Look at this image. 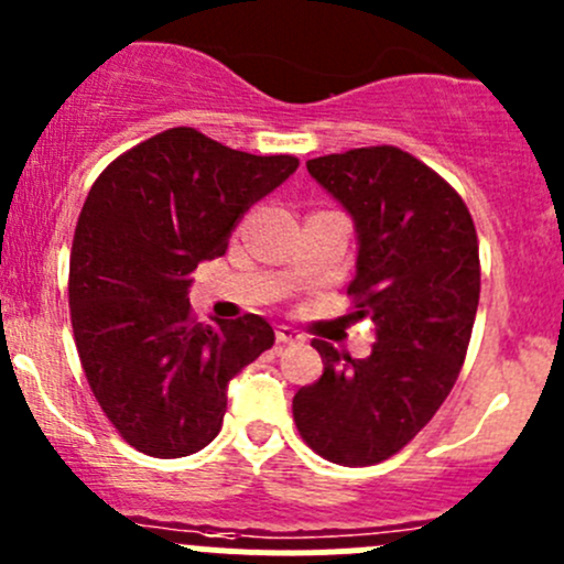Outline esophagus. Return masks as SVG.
<instances>
[{"instance_id":"1","label":"esophagus","mask_w":564,"mask_h":564,"mask_svg":"<svg viewBox=\"0 0 564 564\" xmlns=\"http://www.w3.org/2000/svg\"><path fill=\"white\" fill-rule=\"evenodd\" d=\"M275 338L278 344H303V335H300L294 327H289V324H278Z\"/></svg>"}]
</instances>
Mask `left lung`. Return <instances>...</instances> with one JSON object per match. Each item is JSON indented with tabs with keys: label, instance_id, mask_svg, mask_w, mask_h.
Listing matches in <instances>:
<instances>
[{
	"label": "left lung",
	"instance_id": "obj_1",
	"mask_svg": "<svg viewBox=\"0 0 564 564\" xmlns=\"http://www.w3.org/2000/svg\"><path fill=\"white\" fill-rule=\"evenodd\" d=\"M355 220L346 292L377 324L366 360L314 340L324 373L292 401L300 436L344 466L390 458L425 429L464 366L480 300V253L460 196L398 147H362L305 163Z\"/></svg>",
	"mask_w": 564,
	"mask_h": 564
}]
</instances>
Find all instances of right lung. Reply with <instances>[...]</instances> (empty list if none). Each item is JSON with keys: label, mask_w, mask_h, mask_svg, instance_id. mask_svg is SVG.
Instances as JSON below:
<instances>
[{"label": "right lung", "mask_w": 564, "mask_h": 564, "mask_svg": "<svg viewBox=\"0 0 564 564\" xmlns=\"http://www.w3.org/2000/svg\"><path fill=\"white\" fill-rule=\"evenodd\" d=\"M297 166L172 128L95 180L73 237L70 322L89 388L135 451L182 458L207 447L229 382L275 344L256 314L196 322L187 292L191 272L224 256L242 215Z\"/></svg>", "instance_id": "1"}]
</instances>
